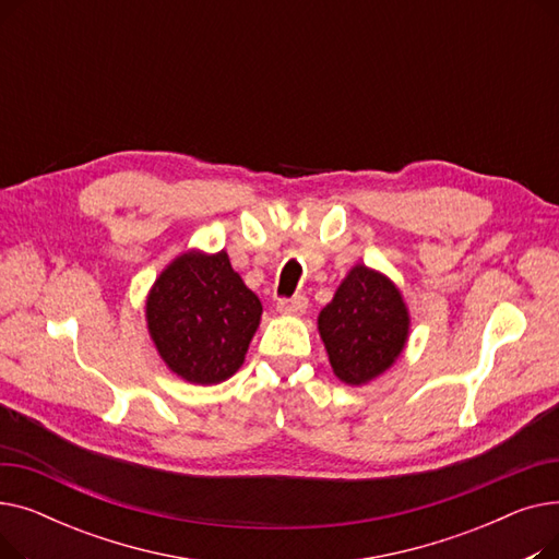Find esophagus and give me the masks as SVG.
Returning a JSON list of instances; mask_svg holds the SVG:
<instances>
[{"label":"esophagus","instance_id":"esophagus-1","mask_svg":"<svg viewBox=\"0 0 559 559\" xmlns=\"http://www.w3.org/2000/svg\"><path fill=\"white\" fill-rule=\"evenodd\" d=\"M278 312L287 314V317H299L306 312L308 308V299L306 297H292V299H281L278 301Z\"/></svg>","mask_w":559,"mask_h":559}]
</instances>
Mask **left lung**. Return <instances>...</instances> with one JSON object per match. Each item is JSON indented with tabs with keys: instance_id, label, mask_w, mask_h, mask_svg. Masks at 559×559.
Returning <instances> with one entry per match:
<instances>
[{
	"instance_id": "left-lung-1",
	"label": "left lung",
	"mask_w": 559,
	"mask_h": 559,
	"mask_svg": "<svg viewBox=\"0 0 559 559\" xmlns=\"http://www.w3.org/2000/svg\"><path fill=\"white\" fill-rule=\"evenodd\" d=\"M333 373L346 385H367L385 373L409 335V312L399 287L376 270L356 264L333 301L319 312Z\"/></svg>"
}]
</instances>
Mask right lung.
<instances>
[{"label": "right lung", "instance_id": "add662e5", "mask_svg": "<svg viewBox=\"0 0 559 559\" xmlns=\"http://www.w3.org/2000/svg\"><path fill=\"white\" fill-rule=\"evenodd\" d=\"M260 299L226 251L174 258L146 297V329L163 362L192 385H217L245 362Z\"/></svg>", "mask_w": 559, "mask_h": 559}]
</instances>
